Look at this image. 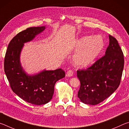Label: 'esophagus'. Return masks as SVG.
<instances>
[{
  "mask_svg": "<svg viewBox=\"0 0 129 129\" xmlns=\"http://www.w3.org/2000/svg\"><path fill=\"white\" fill-rule=\"evenodd\" d=\"M73 72L72 71V70H69L67 72V76L68 77H72V76H73Z\"/></svg>",
  "mask_w": 129,
  "mask_h": 129,
  "instance_id": "34e87169",
  "label": "esophagus"
}]
</instances>
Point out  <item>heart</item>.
I'll use <instances>...</instances> for the list:
<instances>
[{"label": "heart", "instance_id": "heart-1", "mask_svg": "<svg viewBox=\"0 0 129 129\" xmlns=\"http://www.w3.org/2000/svg\"><path fill=\"white\" fill-rule=\"evenodd\" d=\"M105 45L104 39L100 36L81 37L75 42V49L77 51L73 56V61L80 67L89 66L101 53Z\"/></svg>", "mask_w": 129, "mask_h": 129}]
</instances>
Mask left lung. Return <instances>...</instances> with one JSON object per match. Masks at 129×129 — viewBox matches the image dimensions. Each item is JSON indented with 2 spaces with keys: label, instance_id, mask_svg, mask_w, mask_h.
Here are the masks:
<instances>
[{
  "label": "left lung",
  "instance_id": "obj_1",
  "mask_svg": "<svg viewBox=\"0 0 129 129\" xmlns=\"http://www.w3.org/2000/svg\"><path fill=\"white\" fill-rule=\"evenodd\" d=\"M105 55L86 70H78L80 81L78 97L85 104H99L117 90L121 82L124 57L117 40L109 35Z\"/></svg>",
  "mask_w": 129,
  "mask_h": 129
}]
</instances>
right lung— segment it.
Here are the masks:
<instances>
[{
	"instance_id": "add662e5",
	"label": "right lung",
	"mask_w": 129,
	"mask_h": 129,
	"mask_svg": "<svg viewBox=\"0 0 129 129\" xmlns=\"http://www.w3.org/2000/svg\"><path fill=\"white\" fill-rule=\"evenodd\" d=\"M45 29L44 26L30 27L19 32L10 42L4 58V72L12 91L21 99L36 105L51 101L56 82L65 75L60 68L29 75L21 67L20 57L24 44L32 41Z\"/></svg>"
}]
</instances>
